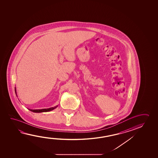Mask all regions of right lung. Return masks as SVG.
Returning <instances> with one entry per match:
<instances>
[{
	"label": "right lung",
	"mask_w": 158,
	"mask_h": 158,
	"mask_svg": "<svg viewBox=\"0 0 158 158\" xmlns=\"http://www.w3.org/2000/svg\"><path fill=\"white\" fill-rule=\"evenodd\" d=\"M15 91L16 93V89H15ZM57 107H51V108H49V109H41V110H30V111H31L32 112H48L50 111H52L53 110H54V109H56Z\"/></svg>",
	"instance_id": "obj_1"
}]
</instances>
